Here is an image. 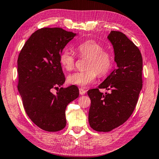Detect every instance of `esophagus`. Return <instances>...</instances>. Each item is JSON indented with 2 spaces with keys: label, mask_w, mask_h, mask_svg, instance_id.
I'll return each mask as SVG.
<instances>
[{
  "label": "esophagus",
  "mask_w": 159,
  "mask_h": 159,
  "mask_svg": "<svg viewBox=\"0 0 159 159\" xmlns=\"http://www.w3.org/2000/svg\"><path fill=\"white\" fill-rule=\"evenodd\" d=\"M79 93L80 95H84V94L86 93V90L83 89V88H80L79 89Z\"/></svg>",
  "instance_id": "obj_1"
}]
</instances>
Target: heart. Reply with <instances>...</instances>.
Instances as JSON below:
<instances>
[{
  "label": "heart",
  "mask_w": 159,
  "mask_h": 159,
  "mask_svg": "<svg viewBox=\"0 0 159 159\" xmlns=\"http://www.w3.org/2000/svg\"><path fill=\"white\" fill-rule=\"evenodd\" d=\"M104 49L101 44L93 40H87L77 47L76 51L80 56L88 57L86 64L87 70L68 75V83L80 87H86L93 82L98 74L101 76L107 75L112 67L113 57L109 51ZM75 56L68 49L63 51L60 55V64L66 71H70L75 68Z\"/></svg>",
  "instance_id": "b5f03b06"
}]
</instances>
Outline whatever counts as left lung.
Here are the masks:
<instances>
[{"label": "left lung", "instance_id": "obj_1", "mask_svg": "<svg viewBox=\"0 0 159 159\" xmlns=\"http://www.w3.org/2000/svg\"><path fill=\"white\" fill-rule=\"evenodd\" d=\"M114 48L116 68L97 89L87 91L91 99L90 127L108 132L123 125L131 116L142 88V57L137 46L127 36L111 31L108 36ZM99 88L110 90L103 94Z\"/></svg>", "mask_w": 159, "mask_h": 159}]
</instances>
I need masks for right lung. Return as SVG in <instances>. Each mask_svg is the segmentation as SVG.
<instances>
[{
  "instance_id": "1",
  "label": "right lung",
  "mask_w": 159,
  "mask_h": 159,
  "mask_svg": "<svg viewBox=\"0 0 159 159\" xmlns=\"http://www.w3.org/2000/svg\"><path fill=\"white\" fill-rule=\"evenodd\" d=\"M76 34L60 28H43L34 32L18 56V91L25 111L39 127L49 132L63 129L66 125V108L79 97L75 85L61 87L65 76L60 55Z\"/></svg>"
}]
</instances>
